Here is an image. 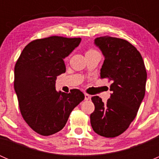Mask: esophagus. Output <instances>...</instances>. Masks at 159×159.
Returning <instances> with one entry per match:
<instances>
[{
  "label": "esophagus",
  "mask_w": 159,
  "mask_h": 159,
  "mask_svg": "<svg viewBox=\"0 0 159 159\" xmlns=\"http://www.w3.org/2000/svg\"><path fill=\"white\" fill-rule=\"evenodd\" d=\"M90 98H91V95H89V94H84V100H89V99H90Z\"/></svg>",
  "instance_id": "obj_1"
}]
</instances>
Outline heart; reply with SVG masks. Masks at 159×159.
<instances>
[{
	"mask_svg": "<svg viewBox=\"0 0 159 159\" xmlns=\"http://www.w3.org/2000/svg\"><path fill=\"white\" fill-rule=\"evenodd\" d=\"M94 51H94V49H90L88 52H94Z\"/></svg>",
	"mask_w": 159,
	"mask_h": 159,
	"instance_id": "obj_1",
	"label": "heart"
}]
</instances>
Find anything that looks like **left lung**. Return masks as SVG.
Masks as SVG:
<instances>
[{
	"label": "left lung",
	"mask_w": 159,
	"mask_h": 159,
	"mask_svg": "<svg viewBox=\"0 0 159 159\" xmlns=\"http://www.w3.org/2000/svg\"><path fill=\"white\" fill-rule=\"evenodd\" d=\"M94 44L105 56L101 78L111 81L106 103L98 96L91 98L94 111L90 115L94 132L106 138L122 134L134 119L144 98L147 72L139 51L126 40L100 37Z\"/></svg>",
	"instance_id": "8db88e82"
}]
</instances>
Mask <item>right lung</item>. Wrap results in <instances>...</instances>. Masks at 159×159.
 I'll return each mask as SVG.
<instances>
[{
	"instance_id": "obj_1",
	"label": "right lung",
	"mask_w": 159,
	"mask_h": 159,
	"mask_svg": "<svg viewBox=\"0 0 159 159\" xmlns=\"http://www.w3.org/2000/svg\"><path fill=\"white\" fill-rule=\"evenodd\" d=\"M81 38L59 36L37 39L22 51L14 67V90L27 124L48 136L61 131L72 110L82 102L80 90L57 91V76L66 70L64 59L79 45Z\"/></svg>"
}]
</instances>
